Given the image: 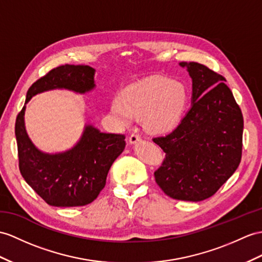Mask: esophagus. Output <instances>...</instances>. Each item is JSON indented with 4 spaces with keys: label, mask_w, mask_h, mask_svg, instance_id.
<instances>
[{
    "label": "esophagus",
    "mask_w": 262,
    "mask_h": 262,
    "mask_svg": "<svg viewBox=\"0 0 262 262\" xmlns=\"http://www.w3.org/2000/svg\"><path fill=\"white\" fill-rule=\"evenodd\" d=\"M140 140H141V137L137 135V133H131L130 137H129V142L130 143H136V142L140 141Z\"/></svg>",
    "instance_id": "34e87169"
}]
</instances>
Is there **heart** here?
<instances>
[{
	"instance_id": "obj_1",
	"label": "heart",
	"mask_w": 262,
	"mask_h": 262,
	"mask_svg": "<svg viewBox=\"0 0 262 262\" xmlns=\"http://www.w3.org/2000/svg\"><path fill=\"white\" fill-rule=\"evenodd\" d=\"M187 102V92L180 82L152 78L127 88L112 101L111 112L120 124L143 117V124L152 133L168 132L179 122Z\"/></svg>"
}]
</instances>
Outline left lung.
I'll list each match as a JSON object with an SVG mask.
<instances>
[{"instance_id":"obj_1","label":"left lung","mask_w":262,"mask_h":262,"mask_svg":"<svg viewBox=\"0 0 262 262\" xmlns=\"http://www.w3.org/2000/svg\"><path fill=\"white\" fill-rule=\"evenodd\" d=\"M192 78V105L167 136L153 138L165 153L155 179L172 199L212 196L239 167L244 117L225 76L198 62H181Z\"/></svg>"}]
</instances>
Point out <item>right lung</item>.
Wrapping results in <instances>:
<instances>
[{
    "label": "right lung",
    "instance_id": "obj_1",
    "mask_svg": "<svg viewBox=\"0 0 262 262\" xmlns=\"http://www.w3.org/2000/svg\"><path fill=\"white\" fill-rule=\"evenodd\" d=\"M57 88L80 93L92 90L94 69L84 64H64L50 70L30 86L25 103L36 93ZM24 110L25 105L15 121L18 168L24 180L50 206L81 207L94 201L105 186L112 163L124 149V135L103 133L86 125L73 149L47 155L29 139Z\"/></svg>",
    "mask_w": 262,
    "mask_h": 262
}]
</instances>
